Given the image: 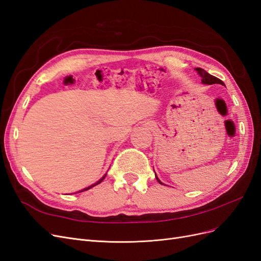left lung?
<instances>
[{
  "instance_id": "1",
  "label": "left lung",
  "mask_w": 261,
  "mask_h": 261,
  "mask_svg": "<svg viewBox=\"0 0 261 261\" xmlns=\"http://www.w3.org/2000/svg\"><path fill=\"white\" fill-rule=\"evenodd\" d=\"M196 69V72L199 74V76L201 77V83L202 84H204V85H215V84H220V85H223V82L222 81H220L219 78H217V77H215V76H212V75H210L209 73H207L206 70L204 69H202V68H200V67H197V68H195ZM154 175H155V178H156V180L159 181L160 184H163L162 181L158 178V176H156V174H155V172H154Z\"/></svg>"
}]
</instances>
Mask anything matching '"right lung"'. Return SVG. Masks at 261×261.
Listing matches in <instances>:
<instances>
[{
    "label": "right lung",
    "mask_w": 261,
    "mask_h": 261,
    "mask_svg": "<svg viewBox=\"0 0 261 261\" xmlns=\"http://www.w3.org/2000/svg\"><path fill=\"white\" fill-rule=\"evenodd\" d=\"M106 176H107V173H106V174L103 175V176H102L98 181H96V183H94V184H92V185H90V186H88V187H86V188H84V189H82V191H80V192H77V193H82V192H85V191H88V189H90V188H92L93 186H96V185H98V184H100L101 183V181L102 180H103L105 178H106Z\"/></svg>",
    "instance_id": "1"
}]
</instances>
